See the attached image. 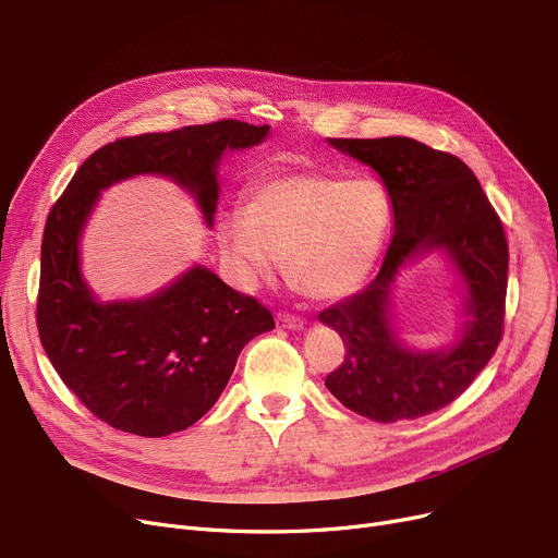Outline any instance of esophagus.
I'll use <instances>...</instances> for the list:
<instances>
[{
  "instance_id": "obj_1",
  "label": "esophagus",
  "mask_w": 558,
  "mask_h": 558,
  "mask_svg": "<svg viewBox=\"0 0 558 558\" xmlns=\"http://www.w3.org/2000/svg\"><path fill=\"white\" fill-rule=\"evenodd\" d=\"M278 326L289 328V330H301L303 328V319L294 317V314H278Z\"/></svg>"
}]
</instances>
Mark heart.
Instances as JSON below:
<instances>
[{
  "mask_svg": "<svg viewBox=\"0 0 558 558\" xmlns=\"http://www.w3.org/2000/svg\"><path fill=\"white\" fill-rule=\"evenodd\" d=\"M392 228V201L374 178L344 180L314 168L274 173L251 186L244 211H226L223 255L241 287L287 276L317 301H337L367 282Z\"/></svg>",
  "mask_w": 558,
  "mask_h": 558,
  "instance_id": "heart-1",
  "label": "heart"
}]
</instances>
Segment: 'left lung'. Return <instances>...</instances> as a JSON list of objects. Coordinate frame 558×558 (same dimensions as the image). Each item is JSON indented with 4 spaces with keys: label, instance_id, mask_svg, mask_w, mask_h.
<instances>
[{
    "label": "left lung",
    "instance_id": "left-lung-1",
    "mask_svg": "<svg viewBox=\"0 0 558 558\" xmlns=\"http://www.w3.org/2000/svg\"><path fill=\"white\" fill-rule=\"evenodd\" d=\"M328 143L378 173L392 201L395 236L378 276L319 314L347 349L326 387L374 422L430 415L463 395L497 351L508 282L501 221L474 173L449 153L408 136ZM430 252L445 254L457 271L464 319L453 343L415 350L393 328L391 292L404 266Z\"/></svg>",
    "mask_w": 558,
    "mask_h": 558
}]
</instances>
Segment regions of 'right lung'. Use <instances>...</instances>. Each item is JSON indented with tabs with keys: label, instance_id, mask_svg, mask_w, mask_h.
<instances>
[{
	"label": "right lung",
	"instance_id": "right-lung-1",
	"mask_svg": "<svg viewBox=\"0 0 558 558\" xmlns=\"http://www.w3.org/2000/svg\"><path fill=\"white\" fill-rule=\"evenodd\" d=\"M269 125L219 120L113 141L93 153L47 216L38 335L61 380L109 426L163 438L219 401L236 357L274 317L203 264L141 299L100 301L82 271V236L100 193L136 175L173 180L214 223L226 153L248 150Z\"/></svg>",
	"mask_w": 558,
	"mask_h": 558
}]
</instances>
